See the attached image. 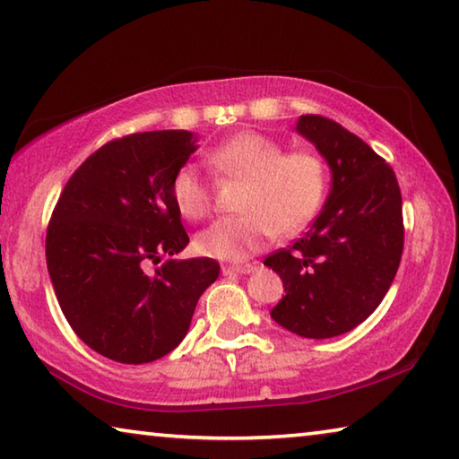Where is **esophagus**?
<instances>
[{
	"mask_svg": "<svg viewBox=\"0 0 459 459\" xmlns=\"http://www.w3.org/2000/svg\"><path fill=\"white\" fill-rule=\"evenodd\" d=\"M255 269H257L255 265H224L222 273L224 275H247V273H253Z\"/></svg>",
	"mask_w": 459,
	"mask_h": 459,
	"instance_id": "1",
	"label": "esophagus"
}]
</instances>
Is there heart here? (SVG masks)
Segmentation results:
<instances>
[{
    "label": "heart",
    "instance_id": "b5f03b06",
    "mask_svg": "<svg viewBox=\"0 0 459 459\" xmlns=\"http://www.w3.org/2000/svg\"><path fill=\"white\" fill-rule=\"evenodd\" d=\"M216 174L243 178L247 186L238 216H222L196 237L204 257L245 261L265 248L277 232L291 235L320 211L325 196V166L312 152L285 153V147L261 134H237L206 152ZM174 204L190 221L212 208V190L194 164H184L169 184Z\"/></svg>",
    "mask_w": 459,
    "mask_h": 459
}]
</instances>
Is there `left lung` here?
Listing matches in <instances>:
<instances>
[{"instance_id": "obj_1", "label": "left lung", "mask_w": 459, "mask_h": 459, "mask_svg": "<svg viewBox=\"0 0 459 459\" xmlns=\"http://www.w3.org/2000/svg\"><path fill=\"white\" fill-rule=\"evenodd\" d=\"M295 131L328 161L332 186L306 237L265 259L285 290L271 317L301 338H333L367 320L397 275L401 190L393 168L340 123L301 115Z\"/></svg>"}]
</instances>
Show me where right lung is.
<instances>
[{
  "label": "right lung",
  "mask_w": 459,
  "mask_h": 459,
  "mask_svg": "<svg viewBox=\"0 0 459 459\" xmlns=\"http://www.w3.org/2000/svg\"><path fill=\"white\" fill-rule=\"evenodd\" d=\"M196 142L184 129L113 139L82 161L52 212L46 263L62 314L115 362L172 352L221 273L208 257L169 259L190 243L169 184ZM150 264L159 267L147 272Z\"/></svg>",
  "instance_id": "right-lung-1"
}]
</instances>
